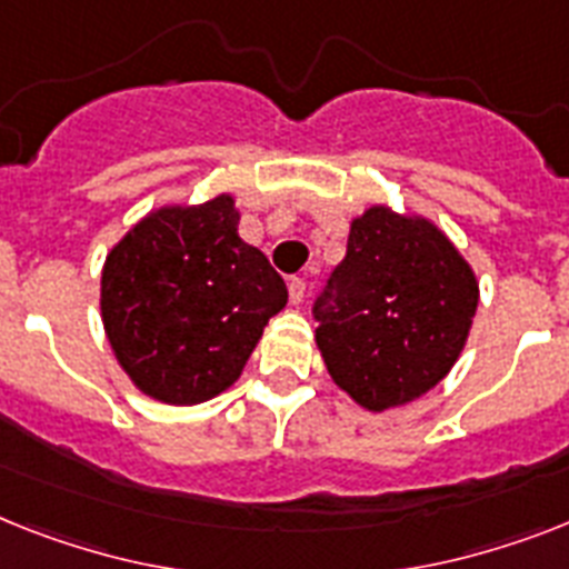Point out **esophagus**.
I'll list each match as a JSON object with an SVG mask.
<instances>
[{"label":"esophagus","instance_id":"obj_1","mask_svg":"<svg viewBox=\"0 0 569 569\" xmlns=\"http://www.w3.org/2000/svg\"><path fill=\"white\" fill-rule=\"evenodd\" d=\"M288 296L290 305H299L305 299V281L302 279H290L288 281Z\"/></svg>","mask_w":569,"mask_h":569}]
</instances>
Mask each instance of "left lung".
Returning <instances> with one entry per match:
<instances>
[{"label": "left lung", "mask_w": 569, "mask_h": 569, "mask_svg": "<svg viewBox=\"0 0 569 569\" xmlns=\"http://www.w3.org/2000/svg\"><path fill=\"white\" fill-rule=\"evenodd\" d=\"M477 305L473 267L433 220L375 203L351 218L346 258L313 308L317 349L351 401L392 410L448 378Z\"/></svg>", "instance_id": "1"}]
</instances>
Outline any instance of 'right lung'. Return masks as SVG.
Wrapping results in <instances>:
<instances>
[{
  "instance_id": "right-lung-1",
  "label": "right lung",
  "mask_w": 569,
  "mask_h": 569,
  "mask_svg": "<svg viewBox=\"0 0 569 569\" xmlns=\"http://www.w3.org/2000/svg\"><path fill=\"white\" fill-rule=\"evenodd\" d=\"M232 194L168 203L127 229L101 270L110 349L148 398L191 407L241 378L270 317L288 305L284 279L238 234Z\"/></svg>"
}]
</instances>
